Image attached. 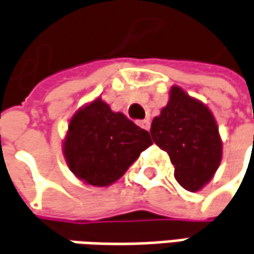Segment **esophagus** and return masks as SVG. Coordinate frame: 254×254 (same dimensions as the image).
I'll use <instances>...</instances> for the list:
<instances>
[{
    "label": "esophagus",
    "instance_id": "34e87169",
    "mask_svg": "<svg viewBox=\"0 0 254 254\" xmlns=\"http://www.w3.org/2000/svg\"><path fill=\"white\" fill-rule=\"evenodd\" d=\"M138 125L140 127H143V129H146V130H149V127H150V121H149V119L138 121Z\"/></svg>",
    "mask_w": 254,
    "mask_h": 254
}]
</instances>
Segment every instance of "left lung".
Listing matches in <instances>:
<instances>
[{
    "mask_svg": "<svg viewBox=\"0 0 254 254\" xmlns=\"http://www.w3.org/2000/svg\"><path fill=\"white\" fill-rule=\"evenodd\" d=\"M150 135L168 152L175 179L189 192L200 190L220 165L222 140L215 118L179 86H172L168 105L152 121Z\"/></svg>",
    "mask_w": 254,
    "mask_h": 254,
    "instance_id": "obj_1",
    "label": "left lung"
}]
</instances>
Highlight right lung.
<instances>
[{
  "instance_id": "1",
  "label": "right lung",
  "mask_w": 254,
  "mask_h": 254,
  "mask_svg": "<svg viewBox=\"0 0 254 254\" xmlns=\"http://www.w3.org/2000/svg\"><path fill=\"white\" fill-rule=\"evenodd\" d=\"M152 143L140 129L121 112H112L101 98L72 116L64 142V155L72 173L92 186L118 181Z\"/></svg>"
}]
</instances>
